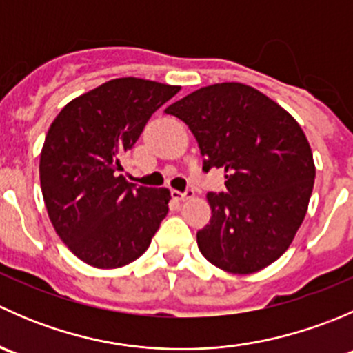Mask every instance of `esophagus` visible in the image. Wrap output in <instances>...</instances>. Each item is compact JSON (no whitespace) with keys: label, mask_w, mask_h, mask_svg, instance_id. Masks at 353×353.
<instances>
[{"label":"esophagus","mask_w":353,"mask_h":353,"mask_svg":"<svg viewBox=\"0 0 353 353\" xmlns=\"http://www.w3.org/2000/svg\"><path fill=\"white\" fill-rule=\"evenodd\" d=\"M172 196H176L177 199H181V201H186V199H191L194 196V190L193 188H188L186 191H172Z\"/></svg>","instance_id":"1"}]
</instances>
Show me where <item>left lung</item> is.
<instances>
[{
	"mask_svg": "<svg viewBox=\"0 0 353 353\" xmlns=\"http://www.w3.org/2000/svg\"><path fill=\"white\" fill-rule=\"evenodd\" d=\"M188 124L203 170L225 172V193H208L212 219L198 230L201 254L229 273L259 272L294 241L314 186L304 131L275 101L236 81L203 87L165 109Z\"/></svg>",
	"mask_w": 353,
	"mask_h": 353,
	"instance_id": "obj_1",
	"label": "left lung"
}]
</instances>
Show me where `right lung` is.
<instances>
[{
    "label": "right lung",
    "mask_w": 353,
    "mask_h": 353,
    "mask_svg": "<svg viewBox=\"0 0 353 353\" xmlns=\"http://www.w3.org/2000/svg\"><path fill=\"white\" fill-rule=\"evenodd\" d=\"M176 85L116 78L68 102L46 134L41 190L56 234L95 268L140 258L169 212L165 188L128 183L121 160Z\"/></svg>",
    "instance_id": "right-lung-1"
}]
</instances>
